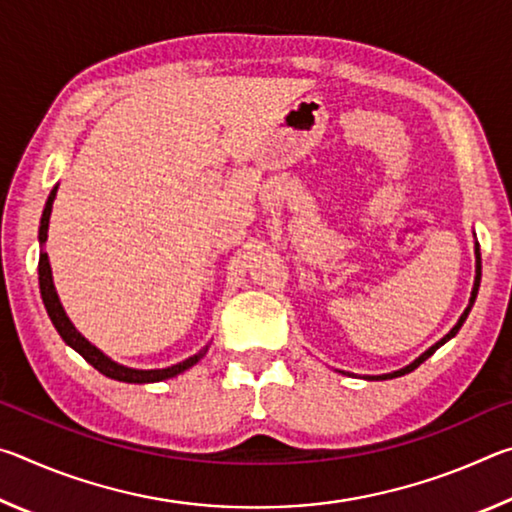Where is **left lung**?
<instances>
[{
  "label": "left lung",
  "mask_w": 512,
  "mask_h": 512,
  "mask_svg": "<svg viewBox=\"0 0 512 512\" xmlns=\"http://www.w3.org/2000/svg\"><path fill=\"white\" fill-rule=\"evenodd\" d=\"M474 255H476V275H474V287H472V293H470V305L465 307V311L461 314V318H458V323L449 329V332L443 336V339H440L436 345H431V348L427 350V352H422L418 359L415 361H411L409 366H404V368H400V370H393V372H386V375H368L366 379H395V377H402V375H406V372H411V370H415L420 366L422 361H427L433 352H436L440 345H445L449 339H454V336L458 334V329L463 327V323H465V318H467V314H470V309H472V305H474V300H476V293H479V284H481V253H479V241H474ZM341 375H352V372H343V370H339ZM354 377V375H352Z\"/></svg>",
  "instance_id": "8db88e82"
}]
</instances>
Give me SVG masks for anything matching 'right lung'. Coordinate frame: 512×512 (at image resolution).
Returning <instances> with one entry per match:
<instances>
[{
	"mask_svg": "<svg viewBox=\"0 0 512 512\" xmlns=\"http://www.w3.org/2000/svg\"><path fill=\"white\" fill-rule=\"evenodd\" d=\"M58 192V185L51 189V194L45 203V210H42V219H40V230H38V241H40V262H38V282H40V296L42 302H45V309L51 318V323H54L56 332L60 334V339H63L69 348L76 350L81 354V357L90 363V366L97 368L101 375H106L110 379H117V381H126V384H153V381H162V379H171L180 375V372L189 370L192 366H196L198 361H201L207 348L210 345H205L201 352H196L194 357H189L185 361L176 363V366H169V368H155V370H142V368H128V366H121V363L112 361L108 354H103L97 345H92L85 336L79 332V329L74 327L72 320L65 314V307L60 305V298H58V291L54 287V275H51V264H49V255L45 253V241H47V230H49V216H51V207H54V198Z\"/></svg>",
	"mask_w": 512,
	"mask_h": 512,
	"instance_id": "right-lung-1",
	"label": "right lung"
}]
</instances>
